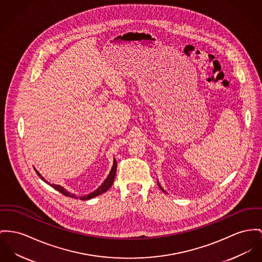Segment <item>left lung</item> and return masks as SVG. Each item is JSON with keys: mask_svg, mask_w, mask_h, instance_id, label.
Masks as SVG:
<instances>
[{"mask_svg": "<svg viewBox=\"0 0 262 262\" xmlns=\"http://www.w3.org/2000/svg\"><path fill=\"white\" fill-rule=\"evenodd\" d=\"M159 187H160V189H162V188H161V186H159ZM162 190H163V189H162ZM163 191H164V190H163Z\"/></svg>", "mask_w": 262, "mask_h": 262, "instance_id": "8db88e82", "label": "left lung"}]
</instances>
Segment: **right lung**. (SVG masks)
Masks as SVG:
<instances>
[{"instance_id":"right-lung-1","label":"right lung","mask_w":262,"mask_h":262,"mask_svg":"<svg viewBox=\"0 0 262 262\" xmlns=\"http://www.w3.org/2000/svg\"><path fill=\"white\" fill-rule=\"evenodd\" d=\"M116 170H117V163H116V161L114 160V162H113V166H112V169H111V171H110V174H109V176L106 178V180L103 182V184H102V185H101V186H100L96 191H94V192L89 193L88 195H83V196H77V195H75V194H73V193H70V192H68L64 188H62V187H60V186H58V185L50 184L48 181H46V180H45V178H43L41 174H39L36 170H35V172H36V174H38V177H39L42 181H45L47 184H49L50 186H52L53 189H55L56 191L61 192L63 195H66V196H70V198H72V199H80V200H82V201H86V200L92 199V198H94V196H96V195H99V194H101V193H103V192H106L107 190H109V188L112 186V184H113V182H114V178H115V174H116Z\"/></svg>"}]
</instances>
